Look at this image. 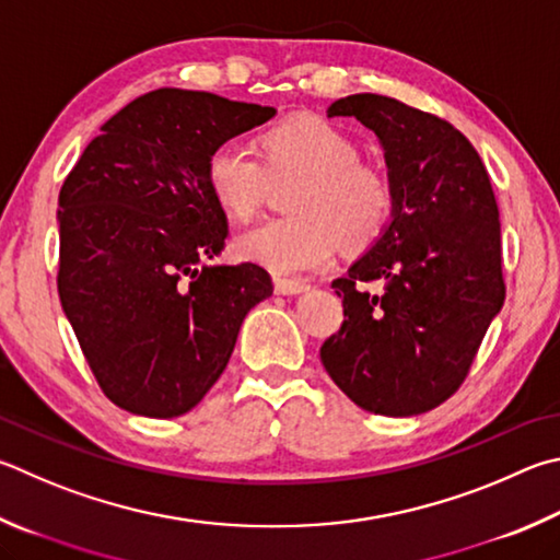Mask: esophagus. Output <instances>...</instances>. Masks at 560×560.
I'll return each instance as SVG.
<instances>
[{
  "label": "esophagus",
  "instance_id": "esophagus-1",
  "mask_svg": "<svg viewBox=\"0 0 560 560\" xmlns=\"http://www.w3.org/2000/svg\"><path fill=\"white\" fill-rule=\"evenodd\" d=\"M273 289H277V293H281V296H296V293H306L311 289V283L301 279L273 277Z\"/></svg>",
  "mask_w": 560,
  "mask_h": 560
}]
</instances>
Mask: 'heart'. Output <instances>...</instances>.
<instances>
[{
    "instance_id": "b5f03b06",
    "label": "heart",
    "mask_w": 560,
    "mask_h": 560,
    "mask_svg": "<svg viewBox=\"0 0 560 560\" xmlns=\"http://www.w3.org/2000/svg\"><path fill=\"white\" fill-rule=\"evenodd\" d=\"M261 156L240 141H222L206 161L210 196L235 220H247L267 198L271 180H299L291 218L267 220L242 232L237 252L277 273L323 269L340 242L368 247L394 215V186L386 171L360 159L348 131L320 117L299 115L261 135Z\"/></svg>"
}]
</instances>
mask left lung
Segmentation results:
<instances>
[{
  "mask_svg": "<svg viewBox=\"0 0 560 560\" xmlns=\"http://www.w3.org/2000/svg\"><path fill=\"white\" fill-rule=\"evenodd\" d=\"M328 117L377 135L396 200L382 237L332 281L345 320L323 342V368L364 411L419 416L465 382L504 303L492 183L451 121L399 100L348 95ZM380 278L382 298L357 289Z\"/></svg>",
  "mask_w": 560,
  "mask_h": 560,
  "instance_id": "left-lung-1",
  "label": "left lung"
}]
</instances>
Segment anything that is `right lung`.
I'll use <instances>...</instances> for the list:
<instances>
[{"mask_svg": "<svg viewBox=\"0 0 560 560\" xmlns=\"http://www.w3.org/2000/svg\"><path fill=\"white\" fill-rule=\"evenodd\" d=\"M273 115L198 90H154L100 127L60 188V306L119 409L190 411L228 368L245 315L271 296L257 264H208L225 247L228 218L206 161Z\"/></svg>", "mask_w": 560, "mask_h": 560, "instance_id": "right-lung-1", "label": "right lung"}]
</instances>
